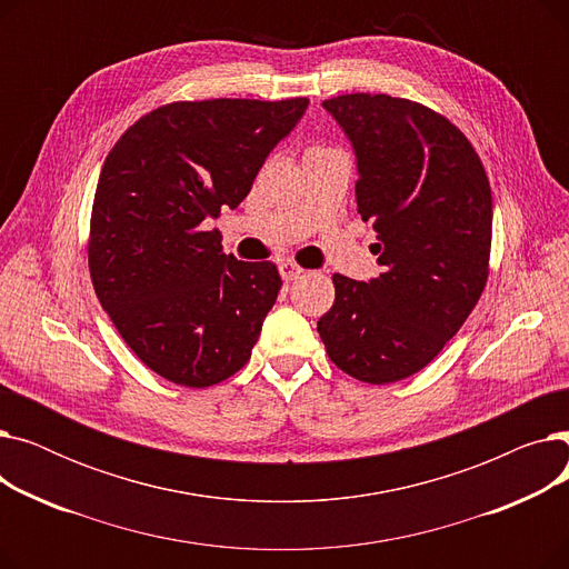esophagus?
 Returning a JSON list of instances; mask_svg holds the SVG:
<instances>
[{"instance_id": "obj_1", "label": "esophagus", "mask_w": 569, "mask_h": 569, "mask_svg": "<svg viewBox=\"0 0 569 569\" xmlns=\"http://www.w3.org/2000/svg\"><path fill=\"white\" fill-rule=\"evenodd\" d=\"M279 272H281V279H283V281H295V279H300V277L305 274V269H302L300 264H297L295 260L286 258V260L279 262Z\"/></svg>"}]
</instances>
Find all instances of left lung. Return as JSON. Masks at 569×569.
Segmentation results:
<instances>
[{
	"label": "left lung",
	"instance_id": "left-lung-1",
	"mask_svg": "<svg viewBox=\"0 0 569 569\" xmlns=\"http://www.w3.org/2000/svg\"><path fill=\"white\" fill-rule=\"evenodd\" d=\"M322 106L352 140L357 209L373 223L385 272L369 283L335 274L318 335L343 373L397 382L425 369L482 297L491 184L463 131L425 103L341 94Z\"/></svg>",
	"mask_w": 569,
	"mask_h": 569
}]
</instances>
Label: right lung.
<instances>
[{
	"label": "right lung",
	"mask_w": 569,
	"mask_h": 569,
	"mask_svg": "<svg viewBox=\"0 0 569 569\" xmlns=\"http://www.w3.org/2000/svg\"><path fill=\"white\" fill-rule=\"evenodd\" d=\"M307 97L172 101L106 157L87 264L119 337L161 378L217 385L242 369L281 290L274 262L226 256L209 217L234 209Z\"/></svg>",
	"instance_id": "add662e5"
}]
</instances>
